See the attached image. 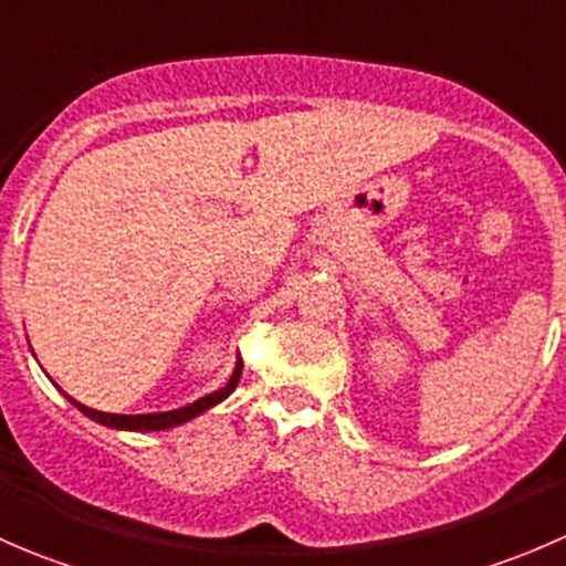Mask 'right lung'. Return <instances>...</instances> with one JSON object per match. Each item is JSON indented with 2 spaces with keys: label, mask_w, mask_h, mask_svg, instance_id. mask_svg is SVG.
<instances>
[{
  "label": "right lung",
  "mask_w": 566,
  "mask_h": 566,
  "mask_svg": "<svg viewBox=\"0 0 566 566\" xmlns=\"http://www.w3.org/2000/svg\"><path fill=\"white\" fill-rule=\"evenodd\" d=\"M241 369H243V361L241 356H238L235 361V369H232V378L227 380V386H221L219 391H210L205 394V397H199L197 402L191 405H182V408H175V410H164V413H136V416H123V413H104V410H95V408H87V405H82L78 399L67 397V402L76 405L78 410H82L87 419L98 421V424L104 427H112V430H136V432H153V430H169V427H177V424H186V421H191L193 416L205 413L208 408H213V405H219L221 399L230 397L232 391H235L238 380H241Z\"/></svg>",
  "instance_id": "obj_1"
}]
</instances>
